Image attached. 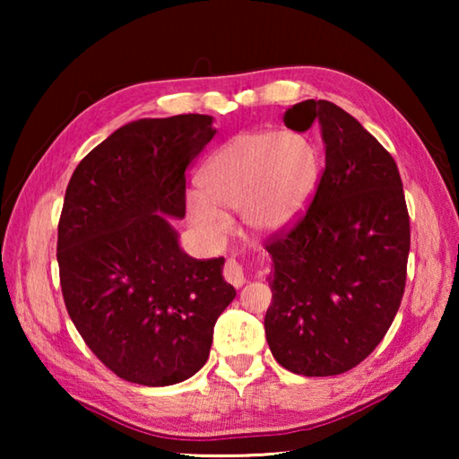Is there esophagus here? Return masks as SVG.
I'll return each instance as SVG.
<instances>
[{"label": "esophagus", "mask_w": 459, "mask_h": 459, "mask_svg": "<svg viewBox=\"0 0 459 459\" xmlns=\"http://www.w3.org/2000/svg\"><path fill=\"white\" fill-rule=\"evenodd\" d=\"M222 275H224V279H227L230 285H235V287H240V285L245 283L243 267H240V263H237L235 259H229L227 263H224Z\"/></svg>", "instance_id": "1"}]
</instances>
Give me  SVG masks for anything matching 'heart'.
Here are the masks:
<instances>
[{
	"instance_id": "1",
	"label": "heart",
	"mask_w": 459,
	"mask_h": 459,
	"mask_svg": "<svg viewBox=\"0 0 459 459\" xmlns=\"http://www.w3.org/2000/svg\"><path fill=\"white\" fill-rule=\"evenodd\" d=\"M320 153L306 135L248 131L221 145L200 169V192L188 198V219L222 240L227 212H240L245 227L269 235L304 211L320 180Z\"/></svg>"
}]
</instances>
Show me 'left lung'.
Listing matches in <instances>:
<instances>
[{"mask_svg":"<svg viewBox=\"0 0 459 459\" xmlns=\"http://www.w3.org/2000/svg\"><path fill=\"white\" fill-rule=\"evenodd\" d=\"M320 123L325 168L309 206L271 235L265 314L271 352L304 377L342 375L367 359L399 312L411 224L393 155L352 115L307 99L283 115L293 131Z\"/></svg>","mask_w":459,"mask_h":459,"instance_id":"left-lung-1","label":"left lung"}]
</instances>
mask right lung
I'll return each mask as SVG.
<instances>
[{"label":"right lung","mask_w":459,"mask_h":459,"mask_svg":"<svg viewBox=\"0 0 459 459\" xmlns=\"http://www.w3.org/2000/svg\"><path fill=\"white\" fill-rule=\"evenodd\" d=\"M216 131L188 113L123 126L68 182L56 259L65 306L92 354L143 386L182 383L235 299L224 257L192 259L163 216H186V169Z\"/></svg>","instance_id":"right-lung-1"}]
</instances>
